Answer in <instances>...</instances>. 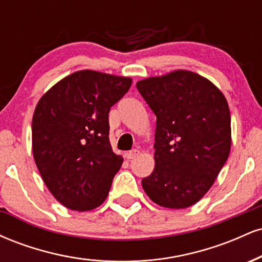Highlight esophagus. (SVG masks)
Instances as JSON below:
<instances>
[{
    "mask_svg": "<svg viewBox=\"0 0 262 262\" xmlns=\"http://www.w3.org/2000/svg\"><path fill=\"white\" fill-rule=\"evenodd\" d=\"M138 155H139V150L138 149H133V150H130V151L125 152V158H127L128 160H132V159L137 158Z\"/></svg>",
    "mask_w": 262,
    "mask_h": 262,
    "instance_id": "obj_1",
    "label": "esophagus"
}]
</instances>
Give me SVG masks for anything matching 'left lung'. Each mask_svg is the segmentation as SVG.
Wrapping results in <instances>:
<instances>
[{
  "label": "left lung",
  "mask_w": 262,
  "mask_h": 262,
  "mask_svg": "<svg viewBox=\"0 0 262 262\" xmlns=\"http://www.w3.org/2000/svg\"><path fill=\"white\" fill-rule=\"evenodd\" d=\"M137 89L156 116L155 167L141 181L144 191L165 208H187L209 191L229 156L227 98L188 70L140 80Z\"/></svg>",
  "instance_id": "obj_1"
}]
</instances>
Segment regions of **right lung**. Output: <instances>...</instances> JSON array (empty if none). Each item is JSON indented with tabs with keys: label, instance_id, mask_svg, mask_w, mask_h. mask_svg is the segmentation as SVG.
I'll list each match as a JSON object with an SVG mask.
<instances>
[{
	"label": "right lung",
	"instance_id": "right-lung-1",
	"mask_svg": "<svg viewBox=\"0 0 262 262\" xmlns=\"http://www.w3.org/2000/svg\"><path fill=\"white\" fill-rule=\"evenodd\" d=\"M132 81L80 70L38 101L32 121L33 156L48 189L66 208L86 212L106 201L123 164L108 138V113Z\"/></svg>",
	"mask_w": 262,
	"mask_h": 262
}]
</instances>
